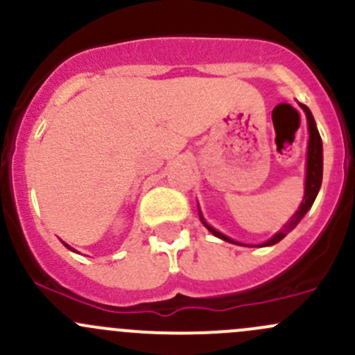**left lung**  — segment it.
Returning <instances> with one entry per match:
<instances>
[{"instance_id":"obj_1","label":"left lung","mask_w":355,"mask_h":355,"mask_svg":"<svg viewBox=\"0 0 355 355\" xmlns=\"http://www.w3.org/2000/svg\"><path fill=\"white\" fill-rule=\"evenodd\" d=\"M299 106L304 110V113H306L307 130H309V141H307L306 184H304L306 187H304V199H302V202H300L299 209L293 213V216L290 218L287 223H285L284 227H282L280 230L273 235V237L268 239V241L263 242V244L249 245V247H270V245L278 244V242H280L285 235L290 234V232H292L293 228L299 225V221L306 216V213L311 209V206H313L314 199H316L318 192H320V189H321V182H323V142H321V135H320V132H318L316 121H314V116H313V113H311V110L307 108L306 105H300V103H299ZM199 218H200V221H202L204 227H206L207 230L214 235V237L221 239V241H225V242H230V244L245 245V244H241V242L234 241V239L227 237L225 234L218 232L216 228H213L211 225H207L206 220H204L202 213H200V209H199Z\"/></svg>"}]
</instances>
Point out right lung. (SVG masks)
I'll return each instance as SVG.
<instances>
[{
	"label": "right lung",
	"instance_id": "1",
	"mask_svg": "<svg viewBox=\"0 0 355 355\" xmlns=\"http://www.w3.org/2000/svg\"><path fill=\"white\" fill-rule=\"evenodd\" d=\"M63 245H65V247H67V249H70V250H73V252H75V249H73V247H70V245H68V244H65V242H63Z\"/></svg>",
	"mask_w": 355,
	"mask_h": 355
}]
</instances>
